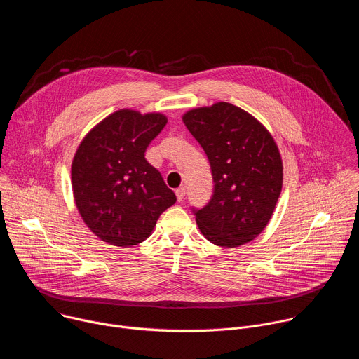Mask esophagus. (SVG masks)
I'll list each match as a JSON object with an SVG mask.
<instances>
[{"label":"esophagus","instance_id":"1","mask_svg":"<svg viewBox=\"0 0 359 359\" xmlns=\"http://www.w3.org/2000/svg\"><path fill=\"white\" fill-rule=\"evenodd\" d=\"M175 193H176L177 201H183V198H184V196H186V189H184V187H179Z\"/></svg>","mask_w":359,"mask_h":359}]
</instances>
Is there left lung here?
<instances>
[{
  "mask_svg": "<svg viewBox=\"0 0 359 359\" xmlns=\"http://www.w3.org/2000/svg\"><path fill=\"white\" fill-rule=\"evenodd\" d=\"M183 123L206 151L215 190L193 210L210 243L238 247L269 224L283 187L280 150L266 126L241 108L217 102L183 115Z\"/></svg>",
  "mask_w": 359,
  "mask_h": 359,
  "instance_id": "obj_1",
  "label": "left lung"
}]
</instances>
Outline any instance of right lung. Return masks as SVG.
<instances>
[{
  "label": "right lung",
  "instance_id": "1",
  "mask_svg": "<svg viewBox=\"0 0 359 359\" xmlns=\"http://www.w3.org/2000/svg\"><path fill=\"white\" fill-rule=\"evenodd\" d=\"M162 114L121 109L92 128L71 168L76 209L89 230L118 247L144 241L176 203L159 170L146 159L149 143L166 126Z\"/></svg>",
  "mask_w": 359,
  "mask_h": 359
}]
</instances>
